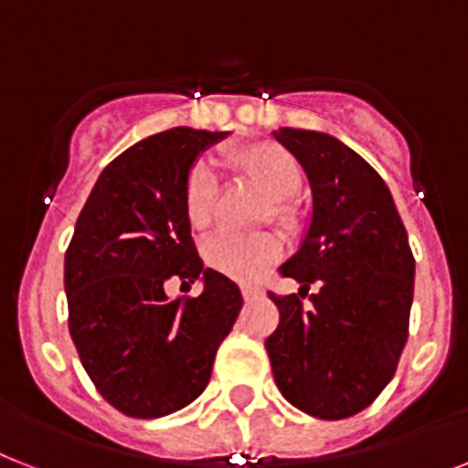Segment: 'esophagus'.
I'll return each instance as SVG.
<instances>
[{"label": "esophagus", "mask_w": 468, "mask_h": 468, "mask_svg": "<svg viewBox=\"0 0 468 468\" xmlns=\"http://www.w3.org/2000/svg\"><path fill=\"white\" fill-rule=\"evenodd\" d=\"M240 291H242V298H245V300H254V298H257V295H261V288L250 286V283L240 286Z\"/></svg>", "instance_id": "34e87169"}]
</instances>
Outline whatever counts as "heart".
Listing matches in <instances>:
<instances>
[{
    "label": "heart",
    "mask_w": 468,
    "mask_h": 468,
    "mask_svg": "<svg viewBox=\"0 0 468 468\" xmlns=\"http://www.w3.org/2000/svg\"><path fill=\"white\" fill-rule=\"evenodd\" d=\"M233 163L264 189L269 199L276 201L273 204L276 221L286 228L293 226V214L283 204L298 192L303 182V173L293 155L279 146L260 144L233 154ZM211 211H214V173L208 163H199L189 173L185 185V216L195 230H204L211 223ZM279 254L281 240L271 233L252 235V238L221 233L204 245V261L208 267L235 281L257 279L269 264L279 260Z\"/></svg>",
    "instance_id": "heart-1"
}]
</instances>
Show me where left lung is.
Masks as SVG:
<instances>
[{
  "label": "left lung",
  "instance_id": "1",
  "mask_svg": "<svg viewBox=\"0 0 468 468\" xmlns=\"http://www.w3.org/2000/svg\"><path fill=\"white\" fill-rule=\"evenodd\" d=\"M271 136L303 168L310 218L298 252L281 267L317 286L269 293L281 313L267 353L286 401L314 419L363 411L389 385L404 351L413 303L409 235L385 180L336 136L279 127Z\"/></svg>",
  "mask_w": 468,
  "mask_h": 468
}]
</instances>
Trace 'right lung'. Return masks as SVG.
Masks as SVG:
<instances>
[{
    "instance_id": "right-lung-1",
    "label": "right lung",
    "mask_w": 468,
    "mask_h": 468,
    "mask_svg": "<svg viewBox=\"0 0 468 468\" xmlns=\"http://www.w3.org/2000/svg\"><path fill=\"white\" fill-rule=\"evenodd\" d=\"M226 136L175 127L129 146L96 180L64 254L71 341L98 392L132 419L192 404L240 314V288L204 267L185 216L189 173ZM173 275L199 278L202 295L168 299Z\"/></svg>"
}]
</instances>
